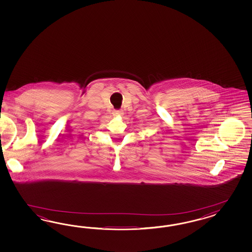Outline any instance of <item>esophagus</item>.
Masks as SVG:
<instances>
[{"label": "esophagus", "mask_w": 252, "mask_h": 252, "mask_svg": "<svg viewBox=\"0 0 252 252\" xmlns=\"http://www.w3.org/2000/svg\"><path fill=\"white\" fill-rule=\"evenodd\" d=\"M113 115H115V116H120V115H123V111H121V110H115L113 112Z\"/></svg>", "instance_id": "esophagus-1"}]
</instances>
